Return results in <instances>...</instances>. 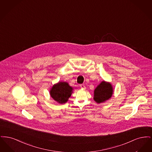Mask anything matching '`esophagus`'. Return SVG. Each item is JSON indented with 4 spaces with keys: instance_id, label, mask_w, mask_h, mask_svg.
I'll return each instance as SVG.
<instances>
[{
    "instance_id": "esophagus-1",
    "label": "esophagus",
    "mask_w": 152,
    "mask_h": 152,
    "mask_svg": "<svg viewBox=\"0 0 152 152\" xmlns=\"http://www.w3.org/2000/svg\"><path fill=\"white\" fill-rule=\"evenodd\" d=\"M80 87L84 89H86V86H84V84H80Z\"/></svg>"
}]
</instances>
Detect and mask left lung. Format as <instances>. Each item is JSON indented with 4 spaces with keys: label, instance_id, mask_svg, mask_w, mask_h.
<instances>
[{
    "label": "left lung",
    "instance_id": "obj_1",
    "mask_svg": "<svg viewBox=\"0 0 152 152\" xmlns=\"http://www.w3.org/2000/svg\"><path fill=\"white\" fill-rule=\"evenodd\" d=\"M113 91L112 84L103 81L94 89V99L98 104L105 102L112 97Z\"/></svg>",
    "mask_w": 152,
    "mask_h": 152
}]
</instances>
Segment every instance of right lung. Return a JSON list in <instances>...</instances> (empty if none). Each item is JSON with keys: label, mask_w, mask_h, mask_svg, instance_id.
<instances>
[{"label": "right lung", "mask_w": 152, "mask_h": 152, "mask_svg": "<svg viewBox=\"0 0 152 152\" xmlns=\"http://www.w3.org/2000/svg\"><path fill=\"white\" fill-rule=\"evenodd\" d=\"M73 92V88L66 82H58L52 87L50 95L59 104H64L68 100Z\"/></svg>", "instance_id": "1"}]
</instances>
